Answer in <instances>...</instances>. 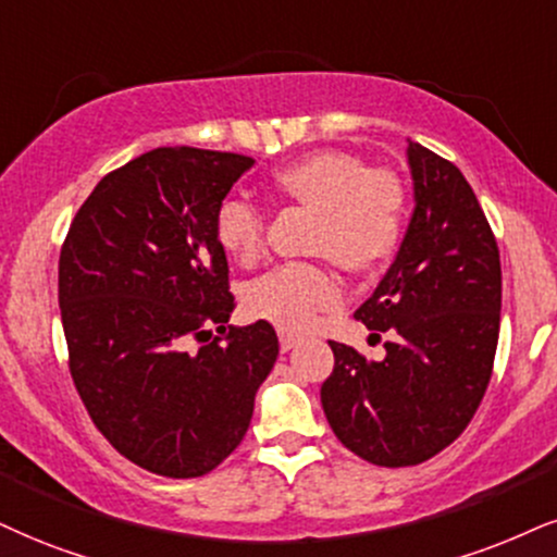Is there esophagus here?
Listing matches in <instances>:
<instances>
[{
  "instance_id": "34e87169",
  "label": "esophagus",
  "mask_w": 557,
  "mask_h": 557,
  "mask_svg": "<svg viewBox=\"0 0 557 557\" xmlns=\"http://www.w3.org/2000/svg\"><path fill=\"white\" fill-rule=\"evenodd\" d=\"M278 343H281V351H292V348L299 346V335L281 331L278 333Z\"/></svg>"
}]
</instances>
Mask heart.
<instances>
[{
  "mask_svg": "<svg viewBox=\"0 0 557 557\" xmlns=\"http://www.w3.org/2000/svg\"><path fill=\"white\" fill-rule=\"evenodd\" d=\"M278 196L320 216L314 252L351 273H372L395 256L408 219V196L393 173L369 170L346 152L299 157L271 177ZM219 245L237 263L252 265L265 250V216L243 198H226L214 219ZM341 301V284L327 268L289 263L247 289L252 318L286 333H301Z\"/></svg>",
  "mask_w": 557,
  "mask_h": 557,
  "instance_id": "obj_1",
  "label": "heart"
}]
</instances>
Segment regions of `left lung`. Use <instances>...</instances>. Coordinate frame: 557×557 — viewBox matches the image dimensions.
<instances>
[{"label":"left lung","instance_id":"8db88e82","mask_svg":"<svg viewBox=\"0 0 557 557\" xmlns=\"http://www.w3.org/2000/svg\"><path fill=\"white\" fill-rule=\"evenodd\" d=\"M413 214L400 250L356 310L384 359L331 341L320 400L343 446L380 468L431 459L468 429L491 382L500 325V258L470 183L408 139Z\"/></svg>","mask_w":557,"mask_h":557}]
</instances>
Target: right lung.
<instances>
[{
  "label": "right lung",
  "instance_id": "add662e5",
  "mask_svg": "<svg viewBox=\"0 0 557 557\" xmlns=\"http://www.w3.org/2000/svg\"><path fill=\"white\" fill-rule=\"evenodd\" d=\"M252 164L152 149L95 185L61 247L74 387L100 434L157 475L198 478L230 457L276 363L265 320L230 325L235 297L214 232L224 196Z\"/></svg>",
  "mask_w": 557,
  "mask_h": 557
}]
</instances>
